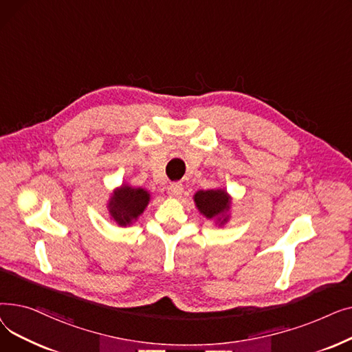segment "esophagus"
I'll list each match as a JSON object with an SVG mask.
<instances>
[{
    "label": "esophagus",
    "mask_w": 352,
    "mask_h": 352,
    "mask_svg": "<svg viewBox=\"0 0 352 352\" xmlns=\"http://www.w3.org/2000/svg\"><path fill=\"white\" fill-rule=\"evenodd\" d=\"M182 184H179V182H174V184H171V186L168 187V195L171 197V198H177V197H179L181 194H182Z\"/></svg>",
    "instance_id": "34e87169"
}]
</instances>
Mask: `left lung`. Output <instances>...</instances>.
Listing matches in <instances>:
<instances>
[{"label":"left lung","instance_id":"8db88e82","mask_svg":"<svg viewBox=\"0 0 352 352\" xmlns=\"http://www.w3.org/2000/svg\"><path fill=\"white\" fill-rule=\"evenodd\" d=\"M199 214L212 221L217 227H224L231 219L232 197L226 188L217 187L211 190H199L192 197Z\"/></svg>","mask_w":352,"mask_h":352}]
</instances>
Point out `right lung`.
I'll return each mask as SVG.
<instances>
[{"mask_svg":"<svg viewBox=\"0 0 352 352\" xmlns=\"http://www.w3.org/2000/svg\"><path fill=\"white\" fill-rule=\"evenodd\" d=\"M151 201L150 191L141 187H133L122 182L114 188L107 201V211L109 219L120 227H129L144 214Z\"/></svg>","mask_w":352,"mask_h":352,"instance_id":"add662e5","label":"right lung"}]
</instances>
